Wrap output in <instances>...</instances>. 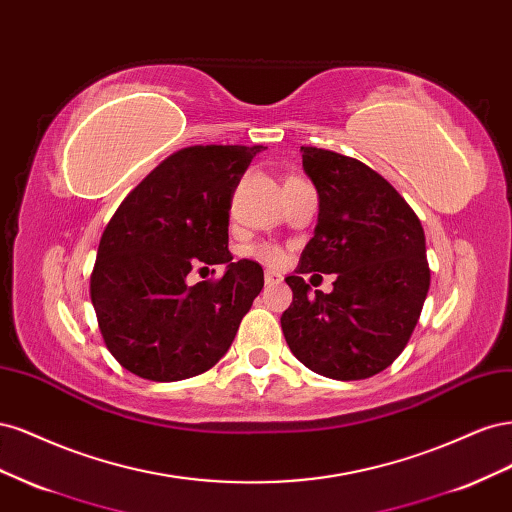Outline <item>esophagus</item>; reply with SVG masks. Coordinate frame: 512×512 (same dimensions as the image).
Here are the masks:
<instances>
[{
  "label": "esophagus",
  "mask_w": 512,
  "mask_h": 512,
  "mask_svg": "<svg viewBox=\"0 0 512 512\" xmlns=\"http://www.w3.org/2000/svg\"><path fill=\"white\" fill-rule=\"evenodd\" d=\"M265 282H267L269 286H273V284H280V282H282V275L277 273V271L267 269V271H265Z\"/></svg>",
  "instance_id": "34e87169"
}]
</instances>
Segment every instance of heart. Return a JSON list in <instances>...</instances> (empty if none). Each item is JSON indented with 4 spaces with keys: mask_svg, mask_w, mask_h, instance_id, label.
<instances>
[{
    "mask_svg": "<svg viewBox=\"0 0 512 512\" xmlns=\"http://www.w3.org/2000/svg\"><path fill=\"white\" fill-rule=\"evenodd\" d=\"M254 254H256V258L269 262V265H280L282 258H284L280 247H277V245H269V243L258 245L256 250H254Z\"/></svg>",
    "mask_w": 512,
    "mask_h": 512,
    "instance_id": "heart-1",
    "label": "heart"
}]
</instances>
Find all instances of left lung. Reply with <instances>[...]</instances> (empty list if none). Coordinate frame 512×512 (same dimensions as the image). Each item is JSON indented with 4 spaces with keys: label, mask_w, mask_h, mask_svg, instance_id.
<instances>
[{
    "label": "left lung",
    "mask_w": 512,
    "mask_h": 512,
    "mask_svg": "<svg viewBox=\"0 0 512 512\" xmlns=\"http://www.w3.org/2000/svg\"><path fill=\"white\" fill-rule=\"evenodd\" d=\"M318 192V224L288 275L282 331L292 354L320 376L363 380L389 367L416 327L429 290L421 220L367 164L301 147ZM303 272H335L334 292H308Z\"/></svg>",
    "instance_id": "8db88e82"
}]
</instances>
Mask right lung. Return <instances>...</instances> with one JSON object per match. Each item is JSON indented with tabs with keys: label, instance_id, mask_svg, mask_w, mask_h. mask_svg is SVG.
Listing matches in <instances>:
<instances>
[{
	"label": "right lung",
	"instance_id": "obj_1",
	"mask_svg": "<svg viewBox=\"0 0 512 512\" xmlns=\"http://www.w3.org/2000/svg\"><path fill=\"white\" fill-rule=\"evenodd\" d=\"M262 145L181 149L136 185L104 228L91 273L106 348L132 374L175 382L203 374L228 352L265 286L254 260L232 262V192ZM226 264L220 281L187 275Z\"/></svg>",
	"mask_w": 512,
	"mask_h": 512
}]
</instances>
